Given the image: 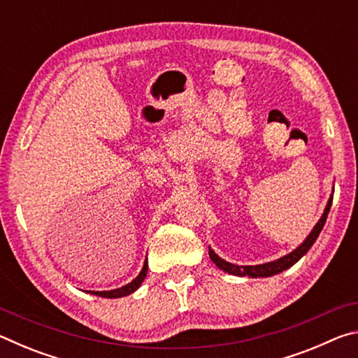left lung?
Masks as SVG:
<instances>
[{"mask_svg": "<svg viewBox=\"0 0 358 358\" xmlns=\"http://www.w3.org/2000/svg\"><path fill=\"white\" fill-rule=\"evenodd\" d=\"M335 191V189H333ZM331 202H333V194L329 199V202H327V207L324 210L322 216H320V220L317 221L316 226L313 227V230L310 232V235L305 238V241L300 246H296L292 252L286 254V256H282L280 259L273 260V262H266V264H259V265H235V264H230L227 260L221 259L217 254L211 250L208 246V254H210V259L213 260V264L217 266V268H221L222 271H226L229 275H235V276H250V278H268V276H273L281 273V271L287 270L292 266L294 264L299 262V260L305 256V254L310 251V248L314 245V241L317 240L320 230L324 229V224L327 221V216H329V211L331 207Z\"/></svg>", "mask_w": 358, "mask_h": 358, "instance_id": "obj_1", "label": "left lung"}]
</instances>
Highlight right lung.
I'll return each instance as SVG.
<instances>
[{"label":"right lung","instance_id":"add662e5","mask_svg":"<svg viewBox=\"0 0 358 358\" xmlns=\"http://www.w3.org/2000/svg\"><path fill=\"white\" fill-rule=\"evenodd\" d=\"M147 271H148V262H147V259H145L141 273H138L137 278H134L131 282L126 284V286L113 289V290H101V292L99 290H87V292L102 296V299H120V296H126L132 292H136V290L141 287V284L143 282L145 276H147Z\"/></svg>","mask_w":358,"mask_h":358}]
</instances>
